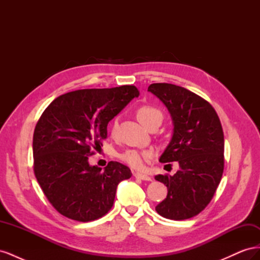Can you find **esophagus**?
Masks as SVG:
<instances>
[{
	"label": "esophagus",
	"instance_id": "obj_1",
	"mask_svg": "<svg viewBox=\"0 0 260 260\" xmlns=\"http://www.w3.org/2000/svg\"><path fill=\"white\" fill-rule=\"evenodd\" d=\"M135 177L138 178V179H141V180H144V181H152L151 177L147 176V175H144V174H140V172H136Z\"/></svg>",
	"mask_w": 260,
	"mask_h": 260
}]
</instances>
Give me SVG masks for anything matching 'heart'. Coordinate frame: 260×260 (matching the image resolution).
Listing matches in <instances>:
<instances>
[{
    "label": "heart",
    "instance_id": "obj_1",
    "mask_svg": "<svg viewBox=\"0 0 260 260\" xmlns=\"http://www.w3.org/2000/svg\"><path fill=\"white\" fill-rule=\"evenodd\" d=\"M137 117L139 121L147 129L153 124H160L162 121V114L159 109L153 106H142L137 111ZM117 120H114L112 124V133L116 131ZM153 157L151 151H139V149H127L119 155V158L135 169H142L145 161H148Z\"/></svg>",
    "mask_w": 260,
    "mask_h": 260
}]
</instances>
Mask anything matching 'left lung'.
<instances>
[{"mask_svg":"<svg viewBox=\"0 0 260 260\" xmlns=\"http://www.w3.org/2000/svg\"><path fill=\"white\" fill-rule=\"evenodd\" d=\"M147 91L166 105L174 121V135L159 161H178L180 166L174 176L155 177L168 188L167 198L155 209L171 220L192 218L210 203L223 174L221 122L206 100L182 86L153 83Z\"/></svg>","mask_w":260,"mask_h":260,"instance_id":"1","label":"left lung"}]
</instances>
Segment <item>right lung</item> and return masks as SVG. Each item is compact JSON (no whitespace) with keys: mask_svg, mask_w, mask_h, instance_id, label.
<instances>
[{"mask_svg":"<svg viewBox=\"0 0 260 260\" xmlns=\"http://www.w3.org/2000/svg\"><path fill=\"white\" fill-rule=\"evenodd\" d=\"M139 95L135 85L77 90L45 108L34 133V171L60 215L88 222L113 207L117 185L132 176L131 170L118 161L102 170L90 166L89 157L92 148L103 146L108 122Z\"/></svg>","mask_w":260,"mask_h":260,"instance_id":"right-lung-1","label":"right lung"}]
</instances>
